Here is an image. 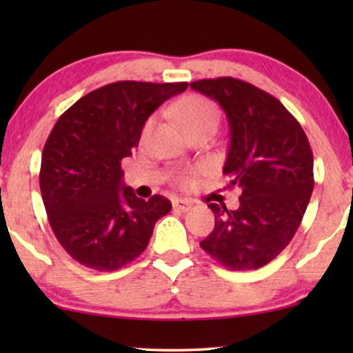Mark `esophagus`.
<instances>
[{"label": "esophagus", "mask_w": 353, "mask_h": 353, "mask_svg": "<svg viewBox=\"0 0 353 353\" xmlns=\"http://www.w3.org/2000/svg\"><path fill=\"white\" fill-rule=\"evenodd\" d=\"M191 207H192V202L188 201V199L173 201V209L178 210V212H183V214H185V212H188V210H191Z\"/></svg>", "instance_id": "34e87169"}]
</instances>
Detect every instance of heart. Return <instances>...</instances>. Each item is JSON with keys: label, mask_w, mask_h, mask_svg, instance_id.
<instances>
[{"label": "heart", "mask_w": 353, "mask_h": 353, "mask_svg": "<svg viewBox=\"0 0 353 353\" xmlns=\"http://www.w3.org/2000/svg\"><path fill=\"white\" fill-rule=\"evenodd\" d=\"M173 114L180 120L183 127L186 128L188 133L199 132L204 128H215L219 127L220 122V110L216 108L215 103H212L210 99L204 98V96H186L185 99H181L180 103L173 105ZM152 120H148V123L144 125L143 134H146L151 128ZM191 176L185 175L181 176V185L190 186L191 185Z\"/></svg>", "instance_id": "b5f03b06"}]
</instances>
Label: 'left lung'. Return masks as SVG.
<instances>
[{
  "instance_id": "left-lung-1",
  "label": "left lung",
  "mask_w": 353,
  "mask_h": 353,
  "mask_svg": "<svg viewBox=\"0 0 353 353\" xmlns=\"http://www.w3.org/2000/svg\"><path fill=\"white\" fill-rule=\"evenodd\" d=\"M191 88L215 99L231 132L223 173L241 191L239 207L209 204L214 231L201 248L244 272L272 262L291 243L313 191V154L297 119L267 91L233 79H202Z\"/></svg>"
}]
</instances>
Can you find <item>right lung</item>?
Instances as JSON below:
<instances>
[{"label": "right lung", "instance_id": "1", "mask_svg": "<svg viewBox=\"0 0 353 353\" xmlns=\"http://www.w3.org/2000/svg\"><path fill=\"white\" fill-rule=\"evenodd\" d=\"M186 81H115L80 98L57 119L41 154L40 190L51 230L85 267L115 272L148 248L167 197L139 199L123 185L122 161L149 115Z\"/></svg>", "mask_w": 353, "mask_h": 353}]
</instances>
